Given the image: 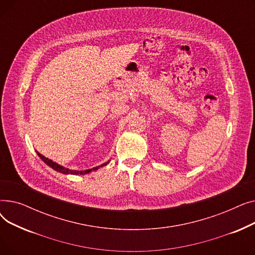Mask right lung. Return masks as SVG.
Segmentation results:
<instances>
[{
	"mask_svg": "<svg viewBox=\"0 0 255 255\" xmlns=\"http://www.w3.org/2000/svg\"><path fill=\"white\" fill-rule=\"evenodd\" d=\"M37 154H38V156H39L40 158H41V159L43 160V161H44L47 165H49L51 168H53V169L59 171V172L65 173V175H85V173H89V172L92 171V170H96V169H98L100 166H104V165H106L107 163H109V162H106V163H104V164H102V165H100V166H97V167H94V168L87 169V170H80V171H78V170H71V169H69V168H66V167H64V166H62V165H60V164H58V163H56V162H53L52 160H50V159L44 157L43 155H41V154L38 153V152H37Z\"/></svg>",
	"mask_w": 255,
	"mask_h": 255,
	"instance_id": "add662e5",
	"label": "right lung"
}]
</instances>
